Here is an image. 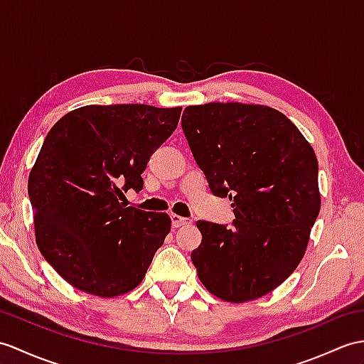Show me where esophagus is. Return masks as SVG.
Wrapping results in <instances>:
<instances>
[{"label":"esophagus","mask_w":364,"mask_h":364,"mask_svg":"<svg viewBox=\"0 0 364 364\" xmlns=\"http://www.w3.org/2000/svg\"><path fill=\"white\" fill-rule=\"evenodd\" d=\"M171 218H172V226H173V228H181V226H186V225L191 223L189 218L181 217V215H178V214H172Z\"/></svg>","instance_id":"1"}]
</instances>
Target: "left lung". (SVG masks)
Listing matches in <instances>:
<instances>
[{
  "instance_id": "1",
  "label": "left lung",
  "mask_w": 364,
  "mask_h": 364,
  "mask_svg": "<svg viewBox=\"0 0 364 364\" xmlns=\"http://www.w3.org/2000/svg\"><path fill=\"white\" fill-rule=\"evenodd\" d=\"M183 132L218 197H230L232 228L198 220L192 251L214 296L247 302L273 291L306 255L321 208L318 159L289 117L267 105H189Z\"/></svg>"
}]
</instances>
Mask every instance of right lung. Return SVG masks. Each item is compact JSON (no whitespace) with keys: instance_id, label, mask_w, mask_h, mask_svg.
<instances>
[{"instance_id":"right-lung-1","label":"right lung","mask_w":364,"mask_h":364,"mask_svg":"<svg viewBox=\"0 0 364 364\" xmlns=\"http://www.w3.org/2000/svg\"><path fill=\"white\" fill-rule=\"evenodd\" d=\"M180 114L181 107L85 105L49 130L28 192L37 247L74 289L116 298L146 276L171 217L119 200L142 189L141 173Z\"/></svg>"}]
</instances>
